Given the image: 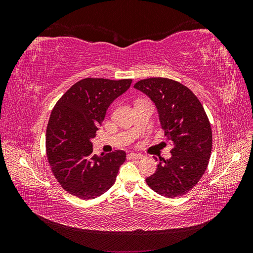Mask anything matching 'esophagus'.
<instances>
[{
  "mask_svg": "<svg viewBox=\"0 0 253 253\" xmlns=\"http://www.w3.org/2000/svg\"><path fill=\"white\" fill-rule=\"evenodd\" d=\"M128 157L132 158V159H140V158H142V155L141 154H136V153H129Z\"/></svg>",
  "mask_w": 253,
  "mask_h": 253,
  "instance_id": "34e87169",
  "label": "esophagus"
}]
</instances>
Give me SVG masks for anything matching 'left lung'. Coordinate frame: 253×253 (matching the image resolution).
Wrapping results in <instances>:
<instances>
[{
	"instance_id": "obj_1",
	"label": "left lung",
	"mask_w": 253,
	"mask_h": 253,
	"mask_svg": "<svg viewBox=\"0 0 253 253\" xmlns=\"http://www.w3.org/2000/svg\"><path fill=\"white\" fill-rule=\"evenodd\" d=\"M134 87L155 103L165 135L173 144L172 157L160 158L155 173L145 181L166 197L186 194L200 181L209 164L212 131L208 116L192 90L175 80L148 78Z\"/></svg>"
}]
</instances>
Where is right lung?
I'll return each instance as SVG.
<instances>
[{"mask_svg": "<svg viewBox=\"0 0 253 253\" xmlns=\"http://www.w3.org/2000/svg\"><path fill=\"white\" fill-rule=\"evenodd\" d=\"M131 83L132 79H82L53 106L46 129V154L53 176L67 193L91 200L114 185L126 152L97 156L90 140L111 103Z\"/></svg>", "mask_w": 253, "mask_h": 253, "instance_id": "obj_1", "label": "right lung"}]
</instances>
